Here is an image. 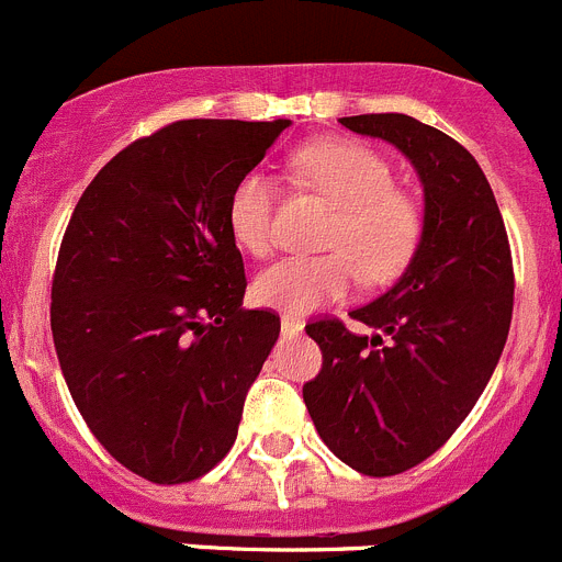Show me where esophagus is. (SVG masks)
I'll list each match as a JSON object with an SVG mask.
<instances>
[{"mask_svg":"<svg viewBox=\"0 0 562 562\" xmlns=\"http://www.w3.org/2000/svg\"><path fill=\"white\" fill-rule=\"evenodd\" d=\"M304 331V324L295 321V317H281V335L284 337H297Z\"/></svg>","mask_w":562,"mask_h":562,"instance_id":"34e87169","label":"esophagus"}]
</instances>
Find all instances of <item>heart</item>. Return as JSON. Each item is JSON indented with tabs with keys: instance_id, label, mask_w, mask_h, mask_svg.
I'll return each instance as SVG.
<instances>
[{
	"instance_id": "b5f03b06",
	"label": "heart",
	"mask_w": 562,
	"mask_h": 562,
	"mask_svg": "<svg viewBox=\"0 0 562 562\" xmlns=\"http://www.w3.org/2000/svg\"><path fill=\"white\" fill-rule=\"evenodd\" d=\"M306 177L337 207L326 236L331 252L290 256L258 272L252 295L284 315H310L355 286L357 272L369 284L405 270L419 241V211L402 191L380 151L360 143H315L301 154ZM276 186L265 171H247L227 202V225L238 247L267 256L276 245Z\"/></svg>"
}]
</instances>
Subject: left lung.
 Returning <instances> with one entry per match:
<instances>
[{
	"instance_id": "8db88e82",
	"label": "left lung",
	"mask_w": 562,
	"mask_h": 562,
	"mask_svg": "<svg viewBox=\"0 0 562 562\" xmlns=\"http://www.w3.org/2000/svg\"><path fill=\"white\" fill-rule=\"evenodd\" d=\"M346 128L400 148L422 180L425 220L389 292L349 312L374 335L317 321L324 369L304 402L326 448L366 475L405 473L473 411L513 321V256L495 193L461 143L408 114H355Z\"/></svg>"
}]
</instances>
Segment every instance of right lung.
Listing matches in <instances>:
<instances>
[{
    "mask_svg": "<svg viewBox=\"0 0 562 562\" xmlns=\"http://www.w3.org/2000/svg\"><path fill=\"white\" fill-rule=\"evenodd\" d=\"M286 126L171 123L98 171L64 233L49 306L64 380L95 439L154 484L225 459L281 331L241 310L227 202Z\"/></svg>",
    "mask_w": 562,
    "mask_h": 562,
    "instance_id": "1",
    "label": "right lung"
}]
</instances>
